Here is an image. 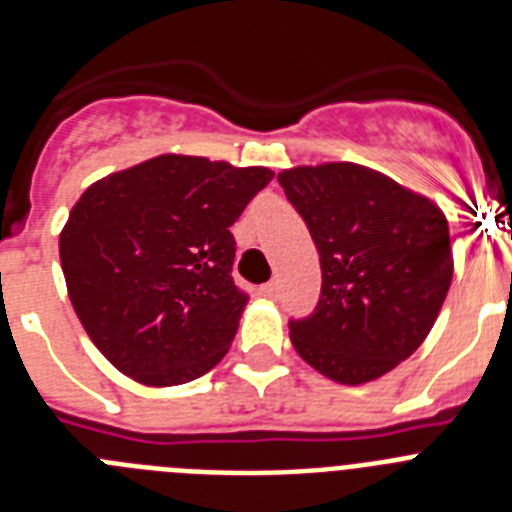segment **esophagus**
Returning <instances> with one entry per match:
<instances>
[{"label": "esophagus", "mask_w": 512, "mask_h": 512, "mask_svg": "<svg viewBox=\"0 0 512 512\" xmlns=\"http://www.w3.org/2000/svg\"><path fill=\"white\" fill-rule=\"evenodd\" d=\"M277 292H279L277 282H269V284H264V287H261V295L269 297V300H274V297H277Z\"/></svg>", "instance_id": "1"}]
</instances>
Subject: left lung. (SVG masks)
I'll use <instances>...</instances> for the list:
<instances>
[{
  "instance_id": "left-lung-1",
  "label": "left lung",
  "mask_w": 512,
  "mask_h": 512,
  "mask_svg": "<svg viewBox=\"0 0 512 512\" xmlns=\"http://www.w3.org/2000/svg\"><path fill=\"white\" fill-rule=\"evenodd\" d=\"M318 248L315 312L289 323L297 354L338 384L374 382L418 351L454 277L449 220L423 194L351 161L277 176Z\"/></svg>"
}]
</instances>
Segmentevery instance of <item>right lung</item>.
<instances>
[{
  "label": "right lung",
  "instance_id": "add662e5",
  "mask_svg": "<svg viewBox=\"0 0 512 512\" xmlns=\"http://www.w3.org/2000/svg\"><path fill=\"white\" fill-rule=\"evenodd\" d=\"M271 176L164 153L84 189L58 253L71 305L117 372L174 387L228 354L248 302L228 228Z\"/></svg>",
  "mask_w": 512,
  "mask_h": 512
}]
</instances>
